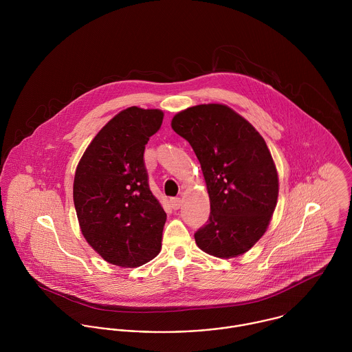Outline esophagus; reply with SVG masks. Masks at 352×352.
Returning <instances> with one entry per match:
<instances>
[{"label": "esophagus", "instance_id": "esophagus-1", "mask_svg": "<svg viewBox=\"0 0 352 352\" xmlns=\"http://www.w3.org/2000/svg\"><path fill=\"white\" fill-rule=\"evenodd\" d=\"M170 206H172V208H173V210L180 208V206H182V199H180V198H172V199H170Z\"/></svg>", "mask_w": 352, "mask_h": 352}]
</instances>
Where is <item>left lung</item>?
<instances>
[{
	"label": "left lung",
	"instance_id": "obj_1",
	"mask_svg": "<svg viewBox=\"0 0 352 352\" xmlns=\"http://www.w3.org/2000/svg\"><path fill=\"white\" fill-rule=\"evenodd\" d=\"M172 129L195 151L210 197V217L197 245L215 257L250 251L265 233L276 207L278 172L263 137L223 104L190 107Z\"/></svg>",
	"mask_w": 352,
	"mask_h": 352
}]
</instances>
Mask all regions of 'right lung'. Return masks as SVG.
Returning <instances> with one entry per match:
<instances>
[{
  "mask_svg": "<svg viewBox=\"0 0 352 352\" xmlns=\"http://www.w3.org/2000/svg\"><path fill=\"white\" fill-rule=\"evenodd\" d=\"M162 118L160 109L120 111L77 165L73 199L82 236L111 264L140 267L161 251L166 214L149 188L144 153Z\"/></svg>",
  "mask_w": 352,
  "mask_h": 352,
  "instance_id": "obj_1",
  "label": "right lung"
}]
</instances>
